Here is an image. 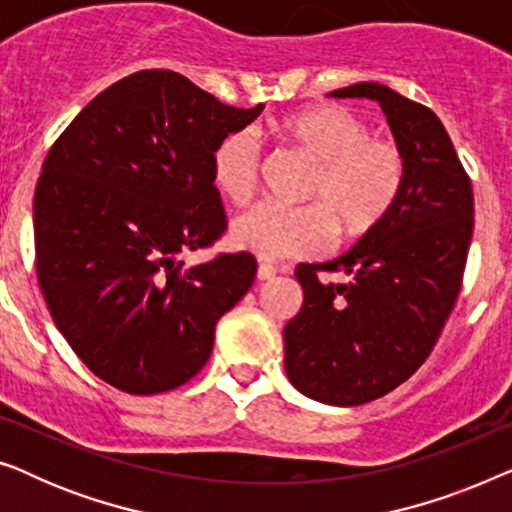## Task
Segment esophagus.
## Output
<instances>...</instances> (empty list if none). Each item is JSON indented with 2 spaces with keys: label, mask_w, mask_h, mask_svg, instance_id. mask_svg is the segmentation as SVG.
Here are the masks:
<instances>
[{
  "label": "esophagus",
  "mask_w": 512,
  "mask_h": 512,
  "mask_svg": "<svg viewBox=\"0 0 512 512\" xmlns=\"http://www.w3.org/2000/svg\"><path fill=\"white\" fill-rule=\"evenodd\" d=\"M275 275H277V270L272 268V265L261 263V265H258V268H256V279H258V282H270V279L275 277Z\"/></svg>",
  "instance_id": "obj_1"
}]
</instances>
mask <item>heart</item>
I'll return each instance as SVG.
<instances>
[{"mask_svg":"<svg viewBox=\"0 0 512 512\" xmlns=\"http://www.w3.org/2000/svg\"><path fill=\"white\" fill-rule=\"evenodd\" d=\"M279 135L314 160L307 198L289 207L258 202L230 223L237 249L258 258L312 256L328 247L338 226L342 237H361L391 214L403 191L405 160L387 139L370 137V125L345 107L314 104L277 123ZM261 172V144L249 130H235L212 151L216 191L247 202Z\"/></svg>","mask_w":512,"mask_h":512,"instance_id":"1","label":"heart"}]
</instances>
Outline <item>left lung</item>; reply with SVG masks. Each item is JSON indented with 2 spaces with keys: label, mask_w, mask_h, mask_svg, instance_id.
Wrapping results in <instances>:
<instances>
[{
  "label": "left lung",
  "mask_w": 512,
  "mask_h": 512,
  "mask_svg": "<svg viewBox=\"0 0 512 512\" xmlns=\"http://www.w3.org/2000/svg\"><path fill=\"white\" fill-rule=\"evenodd\" d=\"M328 97L380 104L405 181L391 214L347 254L296 268L303 307L284 326V368L314 401L361 405L408 380L436 345L464 277L473 188L431 109L373 81ZM319 269L346 279L319 283Z\"/></svg>",
  "instance_id": "obj_1"
}]
</instances>
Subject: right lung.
Instances as JSON below:
<instances>
[{
    "mask_svg": "<svg viewBox=\"0 0 512 512\" xmlns=\"http://www.w3.org/2000/svg\"><path fill=\"white\" fill-rule=\"evenodd\" d=\"M261 111L144 69L102 90L48 151L32 214L39 286L69 347L111 387L146 396L198 375L216 321L254 284L247 251L193 268L179 256L226 228L212 151Z\"/></svg>",
    "mask_w": 512,
    "mask_h": 512,
    "instance_id": "1",
    "label": "right lung"
}]
</instances>
